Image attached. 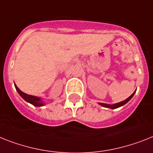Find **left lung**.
Segmentation results:
<instances>
[{
	"instance_id": "left-lung-1",
	"label": "left lung",
	"mask_w": 153,
	"mask_h": 153,
	"mask_svg": "<svg viewBox=\"0 0 153 153\" xmlns=\"http://www.w3.org/2000/svg\"><path fill=\"white\" fill-rule=\"evenodd\" d=\"M136 91L134 92L133 94H131V96L128 97V98H127V99H125V100L122 101V102H118V103H115V104H106V103H101V102H99L98 104L100 105H102V106L103 107H105V108H112V109H114V108H119V107H121L123 106V105H124L126 103H127V102H129L130 100H131V98H132V97L134 95V94H135Z\"/></svg>"
}]
</instances>
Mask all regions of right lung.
Masks as SVG:
<instances>
[{
  "instance_id": "add662e5",
  "label": "right lung",
  "mask_w": 153,
  "mask_h": 153,
  "mask_svg": "<svg viewBox=\"0 0 153 153\" xmlns=\"http://www.w3.org/2000/svg\"><path fill=\"white\" fill-rule=\"evenodd\" d=\"M15 87H16V91H17L18 93L19 94L20 96L22 97L26 102H29V103H30V104H32L33 105L36 107L43 106V105H45L44 101H42V99L40 98H39V97L33 96V95H30V94L24 93V92H22V91L20 90L19 88H18L17 86H16V84H15Z\"/></svg>"
}]
</instances>
